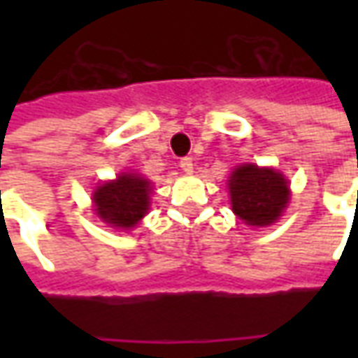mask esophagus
Segmentation results:
<instances>
[{
    "label": "esophagus",
    "instance_id": "1",
    "mask_svg": "<svg viewBox=\"0 0 358 358\" xmlns=\"http://www.w3.org/2000/svg\"><path fill=\"white\" fill-rule=\"evenodd\" d=\"M180 169H182V172H186V174L194 172V161H192V157L180 159Z\"/></svg>",
    "mask_w": 358,
    "mask_h": 358
}]
</instances>
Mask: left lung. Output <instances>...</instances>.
<instances>
[{
	"label": "left lung",
	"instance_id": "8db88e82",
	"mask_svg": "<svg viewBox=\"0 0 358 358\" xmlns=\"http://www.w3.org/2000/svg\"><path fill=\"white\" fill-rule=\"evenodd\" d=\"M232 210L251 226H268L287 205V180L274 169H259L257 164H243L228 180Z\"/></svg>",
	"mask_w": 358,
	"mask_h": 358
}]
</instances>
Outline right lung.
Returning a JSON list of instances; mask_svg holds the SVG:
<instances>
[{"instance_id":"1","label":"right lung","mask_w":358,"mask_h":358,"mask_svg":"<svg viewBox=\"0 0 358 358\" xmlns=\"http://www.w3.org/2000/svg\"><path fill=\"white\" fill-rule=\"evenodd\" d=\"M148 180L136 174H122L115 182H107L94 194L95 213L107 224L134 228L149 210Z\"/></svg>"}]
</instances>
